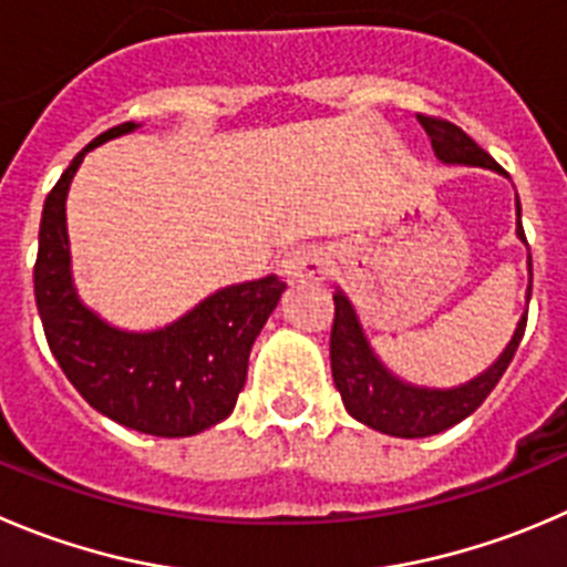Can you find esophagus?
<instances>
[{
    "label": "esophagus",
    "instance_id": "obj_1",
    "mask_svg": "<svg viewBox=\"0 0 567 567\" xmlns=\"http://www.w3.org/2000/svg\"><path fill=\"white\" fill-rule=\"evenodd\" d=\"M331 269V256L322 245H298L284 256L280 261V272L287 275L289 280H320L328 278Z\"/></svg>",
    "mask_w": 567,
    "mask_h": 567
}]
</instances>
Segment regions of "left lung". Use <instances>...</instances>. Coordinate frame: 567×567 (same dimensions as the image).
Segmentation results:
<instances>
[{
  "mask_svg": "<svg viewBox=\"0 0 567 567\" xmlns=\"http://www.w3.org/2000/svg\"><path fill=\"white\" fill-rule=\"evenodd\" d=\"M417 122L423 125L425 136L431 138V150H434L440 164L482 166V169L498 172V175L506 177V172L465 131H460L451 122H442V118L431 116H417ZM515 217V236L526 245L517 194ZM526 267H529L526 309H523L520 320H517L515 331H512V339L487 370H482L471 381L456 386L412 384V381L392 373L384 364V359L370 344V337L364 331V326H361L353 300L337 287V292H333L337 317H333L331 328V373L350 417L381 431V434L403 436V440L440 434V431L471 417L482 406L484 398L495 390L501 375L506 373L512 355H515L517 344L523 339V331H526V311H529L532 300V256L526 258Z\"/></svg>",
  "mask_w": 567,
  "mask_h": 567,
  "instance_id": "obj_1",
  "label": "left lung"
}]
</instances>
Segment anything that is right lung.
Masks as SVG:
<instances>
[{
	"mask_svg": "<svg viewBox=\"0 0 567 567\" xmlns=\"http://www.w3.org/2000/svg\"><path fill=\"white\" fill-rule=\"evenodd\" d=\"M136 131L127 122L96 136L47 197L32 272L35 303L52 355L96 412L142 434L192 436L234 412L252 342L287 284L278 275L230 284L147 331L113 326L80 298L66 228L69 188L91 150Z\"/></svg>",
	"mask_w": 567,
	"mask_h": 567,
	"instance_id": "add662e5",
	"label": "right lung"
}]
</instances>
